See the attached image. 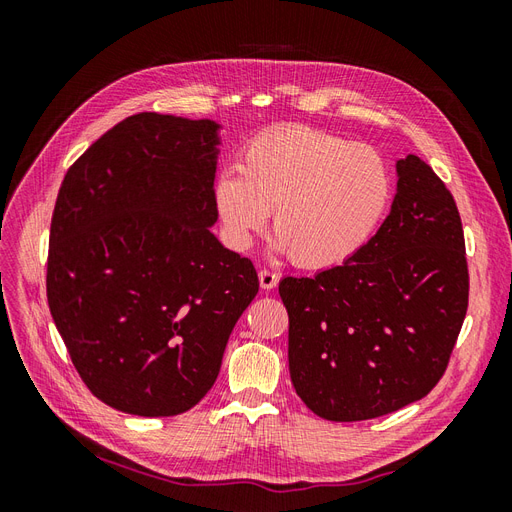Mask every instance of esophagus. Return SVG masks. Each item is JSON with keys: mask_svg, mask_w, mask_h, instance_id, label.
<instances>
[{"mask_svg": "<svg viewBox=\"0 0 512 512\" xmlns=\"http://www.w3.org/2000/svg\"><path fill=\"white\" fill-rule=\"evenodd\" d=\"M258 280H260V288L271 290V288L277 286V282H280V277H277V275H275L273 271H269V269H260V271H258Z\"/></svg>", "mask_w": 512, "mask_h": 512, "instance_id": "1", "label": "esophagus"}]
</instances>
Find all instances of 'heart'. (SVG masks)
Returning a JSON list of instances; mask_svg holds the SVG:
<instances>
[{"instance_id":"obj_1","label":"heart","mask_w":512,"mask_h":512,"mask_svg":"<svg viewBox=\"0 0 512 512\" xmlns=\"http://www.w3.org/2000/svg\"><path fill=\"white\" fill-rule=\"evenodd\" d=\"M382 153L307 126L254 136L213 188L226 241L243 250L273 211L275 245L303 269H335L376 235L393 203Z\"/></svg>"}]
</instances>
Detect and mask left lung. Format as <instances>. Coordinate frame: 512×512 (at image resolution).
<instances>
[{
  "label": "left lung",
  "instance_id": "left-lung-1",
  "mask_svg": "<svg viewBox=\"0 0 512 512\" xmlns=\"http://www.w3.org/2000/svg\"><path fill=\"white\" fill-rule=\"evenodd\" d=\"M397 177L391 213L359 254L280 282L294 391L327 421H367L423 399L444 376L468 312L453 194L412 153Z\"/></svg>",
  "mask_w": 512,
  "mask_h": 512
}]
</instances>
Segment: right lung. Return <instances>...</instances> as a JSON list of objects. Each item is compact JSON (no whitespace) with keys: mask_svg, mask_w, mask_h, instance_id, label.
I'll use <instances>...</instances> for the list:
<instances>
[{"mask_svg":"<svg viewBox=\"0 0 512 512\" xmlns=\"http://www.w3.org/2000/svg\"><path fill=\"white\" fill-rule=\"evenodd\" d=\"M220 126L138 113L61 181L46 299L87 389L138 416L194 408L258 292L250 258L215 239Z\"/></svg>","mask_w":512,"mask_h":512,"instance_id":"right-lung-1","label":"right lung"}]
</instances>
